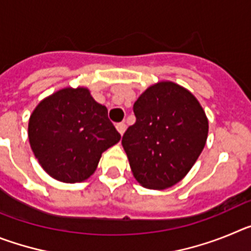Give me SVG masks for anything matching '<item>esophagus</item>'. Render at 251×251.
I'll return each instance as SVG.
<instances>
[{"instance_id":"1","label":"esophagus","mask_w":251,"mask_h":251,"mask_svg":"<svg viewBox=\"0 0 251 251\" xmlns=\"http://www.w3.org/2000/svg\"><path fill=\"white\" fill-rule=\"evenodd\" d=\"M117 129H118V132L121 133V136H123V133L126 132V129H127V126H126V123H118L117 126Z\"/></svg>"}]
</instances>
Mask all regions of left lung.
<instances>
[{
  "label": "left lung",
  "instance_id": "obj_1",
  "mask_svg": "<svg viewBox=\"0 0 251 251\" xmlns=\"http://www.w3.org/2000/svg\"><path fill=\"white\" fill-rule=\"evenodd\" d=\"M136 123L122 138L133 176L163 190L187 175L205 147L208 122L191 93L171 81L150 86L133 105Z\"/></svg>",
  "mask_w": 251,
  "mask_h": 251
}]
</instances>
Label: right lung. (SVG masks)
Returning a JSON list of instances; mask_svg holds the SVG:
<instances>
[{"label":"right lung","instance_id":"right-lung-1","mask_svg":"<svg viewBox=\"0 0 251 251\" xmlns=\"http://www.w3.org/2000/svg\"><path fill=\"white\" fill-rule=\"evenodd\" d=\"M28 139L44 170L61 182L89 178L101 153L121 134L85 88H66L44 99L28 122Z\"/></svg>","mask_w":251,"mask_h":251}]
</instances>
